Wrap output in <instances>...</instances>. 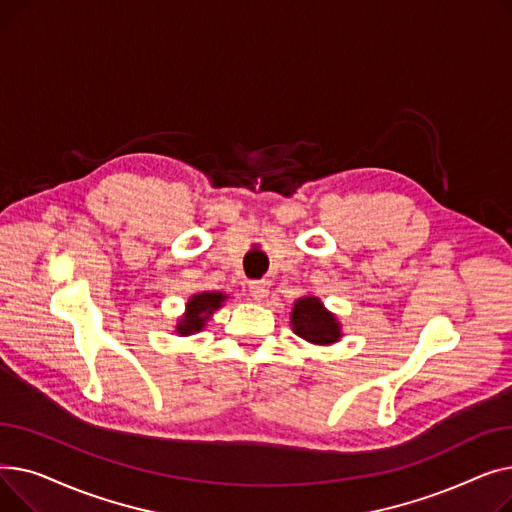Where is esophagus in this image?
<instances>
[{"label":"esophagus","mask_w":512,"mask_h":512,"mask_svg":"<svg viewBox=\"0 0 512 512\" xmlns=\"http://www.w3.org/2000/svg\"><path fill=\"white\" fill-rule=\"evenodd\" d=\"M249 292H251V297L255 301H263L265 294H267V284L265 282H251L249 284Z\"/></svg>","instance_id":"34e87169"}]
</instances>
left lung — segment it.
I'll return each instance as SVG.
<instances>
[{
	"label": "left lung",
	"instance_id": "left-lung-1",
	"mask_svg": "<svg viewBox=\"0 0 512 512\" xmlns=\"http://www.w3.org/2000/svg\"><path fill=\"white\" fill-rule=\"evenodd\" d=\"M290 328L299 338L315 346H332L342 338L338 315L326 309L317 294H305L292 303Z\"/></svg>",
	"mask_w": 512,
	"mask_h": 512
}]
</instances>
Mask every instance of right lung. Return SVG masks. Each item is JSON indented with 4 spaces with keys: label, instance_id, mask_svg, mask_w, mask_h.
Segmentation results:
<instances>
[{
    "label": "right lung",
    "instance_id": "add662e5",
    "mask_svg": "<svg viewBox=\"0 0 512 512\" xmlns=\"http://www.w3.org/2000/svg\"><path fill=\"white\" fill-rule=\"evenodd\" d=\"M228 299L230 294L222 290H203L193 294V297H188L184 305V313L178 317L174 326V332L178 336H191L201 332L207 321L211 319V315L218 309H222Z\"/></svg>",
    "mask_w": 512,
    "mask_h": 512
}]
</instances>
